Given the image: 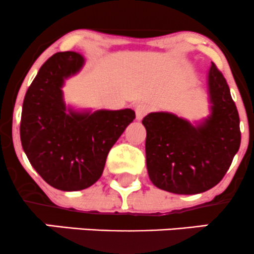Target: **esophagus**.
Masks as SVG:
<instances>
[{
    "label": "esophagus",
    "mask_w": 254,
    "mask_h": 254,
    "mask_svg": "<svg viewBox=\"0 0 254 254\" xmlns=\"http://www.w3.org/2000/svg\"><path fill=\"white\" fill-rule=\"evenodd\" d=\"M151 111V107H149L147 103H138V105L135 106V113H136V119L141 120L146 114L149 113Z\"/></svg>",
    "instance_id": "esophagus-1"
}]
</instances>
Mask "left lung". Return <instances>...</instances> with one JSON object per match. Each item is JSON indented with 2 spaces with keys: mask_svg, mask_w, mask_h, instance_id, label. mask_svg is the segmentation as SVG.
<instances>
[{
  "mask_svg": "<svg viewBox=\"0 0 254 254\" xmlns=\"http://www.w3.org/2000/svg\"><path fill=\"white\" fill-rule=\"evenodd\" d=\"M210 114L191 124L168 112L149 113L146 127V164L161 190L196 194L220 183L241 143L240 117L230 89L214 63L208 71Z\"/></svg>",
  "mask_w": 254,
  "mask_h": 254,
  "instance_id": "8db88e82",
  "label": "left lung"
}]
</instances>
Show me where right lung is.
I'll return each instance as SVG.
<instances>
[{
  "mask_svg": "<svg viewBox=\"0 0 254 254\" xmlns=\"http://www.w3.org/2000/svg\"><path fill=\"white\" fill-rule=\"evenodd\" d=\"M85 60L58 52L40 68L25 93L20 141L29 162L52 188L79 191L102 175L109 149L135 119L132 109L76 112L63 100L64 80Z\"/></svg>",
  "mask_w": 254,
  "mask_h": 254,
  "instance_id": "right-lung-1",
  "label": "right lung"
}]
</instances>
